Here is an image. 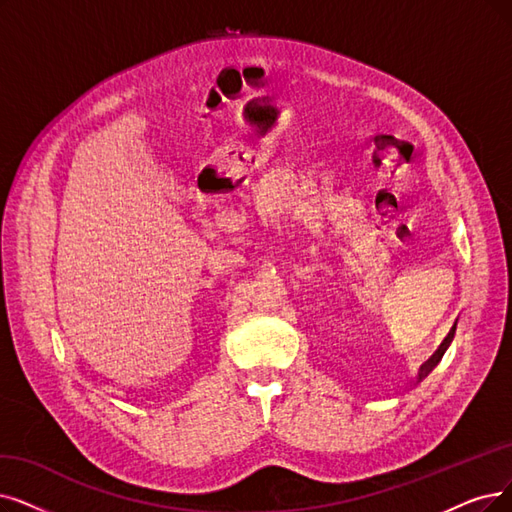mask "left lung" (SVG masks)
I'll return each mask as SVG.
<instances>
[{"instance_id": "1", "label": "left lung", "mask_w": 512, "mask_h": 512, "mask_svg": "<svg viewBox=\"0 0 512 512\" xmlns=\"http://www.w3.org/2000/svg\"><path fill=\"white\" fill-rule=\"evenodd\" d=\"M454 330H456V327H454ZM449 340H452V334H449V336L445 338V342L441 344V349H439V351H437V353H435L431 359H428V363H424V365L420 367V370H422V372H420V380H422V378H424L428 372H431V367H433V365H435V363L441 359V355H443V351H445V346L449 344Z\"/></svg>"}]
</instances>
